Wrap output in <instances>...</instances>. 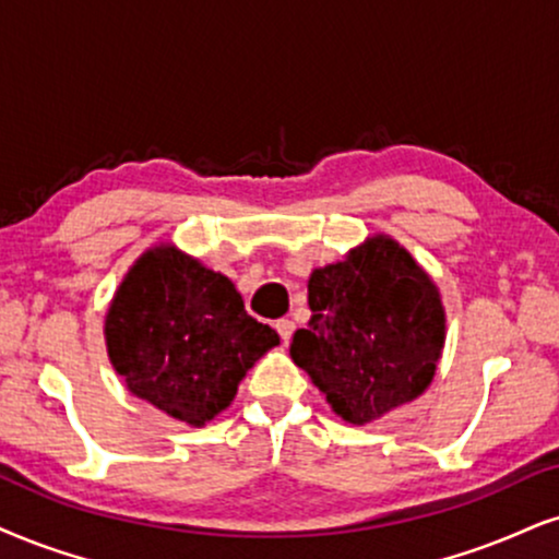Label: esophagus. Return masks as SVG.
I'll use <instances>...</instances> for the list:
<instances>
[{"label":"esophagus","instance_id":"esophagus-1","mask_svg":"<svg viewBox=\"0 0 559 559\" xmlns=\"http://www.w3.org/2000/svg\"><path fill=\"white\" fill-rule=\"evenodd\" d=\"M274 329H277V334L282 336V342H290V336L295 332V323L290 319H280L277 323H274Z\"/></svg>","mask_w":559,"mask_h":559}]
</instances>
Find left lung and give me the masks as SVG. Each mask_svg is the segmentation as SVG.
Returning a JSON list of instances; mask_svg holds the SVG:
<instances>
[{
    "mask_svg": "<svg viewBox=\"0 0 559 559\" xmlns=\"http://www.w3.org/2000/svg\"><path fill=\"white\" fill-rule=\"evenodd\" d=\"M308 329L290 357L353 425L417 399L436 376L445 311L436 282L389 236H373L308 280Z\"/></svg>",
    "mask_w": 559,
    "mask_h": 559,
    "instance_id": "left-lung-1",
    "label": "left lung"
}]
</instances>
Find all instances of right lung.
<instances>
[{
	"instance_id": "add662e5",
	"label": "right lung",
	"mask_w": 559,
	"mask_h": 559,
	"mask_svg": "<svg viewBox=\"0 0 559 559\" xmlns=\"http://www.w3.org/2000/svg\"><path fill=\"white\" fill-rule=\"evenodd\" d=\"M272 326L246 313L225 274L163 243L144 251L106 313V347L127 389L168 417L202 427L230 406Z\"/></svg>"
}]
</instances>
